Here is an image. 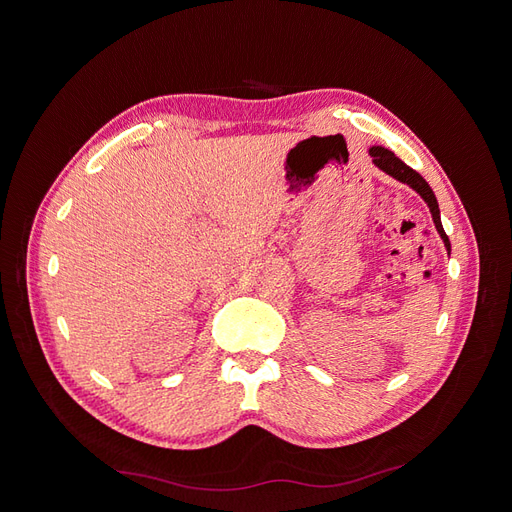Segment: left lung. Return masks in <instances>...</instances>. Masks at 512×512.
Wrapping results in <instances>:
<instances>
[{
  "mask_svg": "<svg viewBox=\"0 0 512 512\" xmlns=\"http://www.w3.org/2000/svg\"><path fill=\"white\" fill-rule=\"evenodd\" d=\"M369 155L373 157V164L378 166L380 170H384L386 174L394 176L396 180L400 182H407L411 188H415V191L423 197V201L429 205V211H432V218H434V224H436V230L440 232L444 245L450 253V240L442 228V222H440V209H438V201H436V195L432 188H429V184L423 180L421 174H417L413 168H409L405 161H400L392 151L384 149V147H371L369 149Z\"/></svg>",
  "mask_w": 512,
  "mask_h": 512,
  "instance_id": "obj_1",
  "label": "left lung"
}]
</instances>
